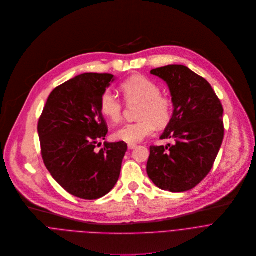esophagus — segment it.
Returning a JSON list of instances; mask_svg holds the SVG:
<instances>
[{"label":"esophagus","instance_id":"obj_1","mask_svg":"<svg viewBox=\"0 0 256 256\" xmlns=\"http://www.w3.org/2000/svg\"><path fill=\"white\" fill-rule=\"evenodd\" d=\"M136 146H137V145L134 144V143H128V148H129V149H134Z\"/></svg>","mask_w":256,"mask_h":256}]
</instances>
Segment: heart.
I'll return each mask as SVG.
<instances>
[{
    "label": "heart",
    "instance_id": "b5f03b06",
    "mask_svg": "<svg viewBox=\"0 0 256 256\" xmlns=\"http://www.w3.org/2000/svg\"><path fill=\"white\" fill-rule=\"evenodd\" d=\"M121 90L128 104L139 103L137 121L124 124L114 133L117 140L138 143L158 128L166 127L172 116V100L160 94L158 84L144 76H133L123 82ZM100 110L108 120L118 123L122 118L123 102L110 90L102 92Z\"/></svg>",
    "mask_w": 256,
    "mask_h": 256
}]
</instances>
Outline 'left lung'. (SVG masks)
Listing matches in <instances>:
<instances>
[{"instance_id":"left-lung-1","label":"left lung","mask_w":256,"mask_h":256,"mask_svg":"<svg viewBox=\"0 0 256 256\" xmlns=\"http://www.w3.org/2000/svg\"><path fill=\"white\" fill-rule=\"evenodd\" d=\"M150 72L170 88L174 110L160 139L174 143L150 146L147 174L162 190L186 192L213 168L224 138V110L211 84L188 68L172 64Z\"/></svg>"}]
</instances>
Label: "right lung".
<instances>
[{
    "mask_svg": "<svg viewBox=\"0 0 256 256\" xmlns=\"http://www.w3.org/2000/svg\"><path fill=\"white\" fill-rule=\"evenodd\" d=\"M114 80L110 74H82L49 94L38 121L43 162L70 194L96 200L117 184L127 151L124 141L104 143L108 126L100 96Z\"/></svg>",
    "mask_w": 256,
    "mask_h": 256,
    "instance_id": "1",
    "label": "right lung"
}]
</instances>
